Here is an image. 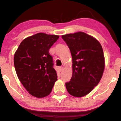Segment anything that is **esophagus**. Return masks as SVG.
<instances>
[{"instance_id": "34e87169", "label": "esophagus", "mask_w": 121, "mask_h": 121, "mask_svg": "<svg viewBox=\"0 0 121 121\" xmlns=\"http://www.w3.org/2000/svg\"><path fill=\"white\" fill-rule=\"evenodd\" d=\"M64 69V66H61V67H60V72H62Z\"/></svg>"}]
</instances>
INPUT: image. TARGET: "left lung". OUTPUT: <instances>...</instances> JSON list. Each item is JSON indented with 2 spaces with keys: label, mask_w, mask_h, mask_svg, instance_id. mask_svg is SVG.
Here are the masks:
<instances>
[{
  "label": "left lung",
  "mask_w": 121,
  "mask_h": 121,
  "mask_svg": "<svg viewBox=\"0 0 121 121\" xmlns=\"http://www.w3.org/2000/svg\"><path fill=\"white\" fill-rule=\"evenodd\" d=\"M72 57V76L65 86L70 95L81 97L93 91L105 69L103 49L96 39L83 32L64 35Z\"/></svg>",
  "instance_id": "obj_1"
}]
</instances>
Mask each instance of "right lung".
Segmentation results:
<instances>
[{"label": "right lung", "mask_w": 121, "mask_h": 121, "mask_svg": "<svg viewBox=\"0 0 121 121\" xmlns=\"http://www.w3.org/2000/svg\"><path fill=\"white\" fill-rule=\"evenodd\" d=\"M59 38L58 35L38 33L23 40L15 53L18 78L29 93L36 98L49 95L57 80L49 50Z\"/></svg>", "instance_id": "right-lung-1"}]
</instances>
